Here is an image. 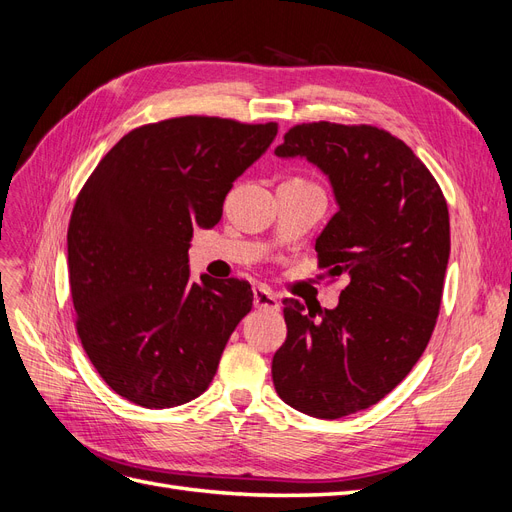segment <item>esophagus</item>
I'll return each instance as SVG.
<instances>
[{"mask_svg": "<svg viewBox=\"0 0 512 512\" xmlns=\"http://www.w3.org/2000/svg\"><path fill=\"white\" fill-rule=\"evenodd\" d=\"M254 307L260 311H279L281 303L269 288L254 286Z\"/></svg>", "mask_w": 512, "mask_h": 512, "instance_id": "esophagus-1", "label": "esophagus"}]
</instances>
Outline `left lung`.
I'll use <instances>...</instances> for the list:
<instances>
[{"instance_id":"left-lung-1","label":"left lung","mask_w":512,"mask_h":512,"mask_svg":"<svg viewBox=\"0 0 512 512\" xmlns=\"http://www.w3.org/2000/svg\"><path fill=\"white\" fill-rule=\"evenodd\" d=\"M275 154L328 175L339 211L315 239L317 264L349 284L320 317L286 298L273 385L292 409L339 419L377 404L424 354L443 298L449 209L428 167L377 127L303 122Z\"/></svg>"}]
</instances>
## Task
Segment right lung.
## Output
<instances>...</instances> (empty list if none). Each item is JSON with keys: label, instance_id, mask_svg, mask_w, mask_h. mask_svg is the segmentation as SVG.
Listing matches in <instances>:
<instances>
[{"label": "right lung", "instance_id": "add662e5", "mask_svg": "<svg viewBox=\"0 0 512 512\" xmlns=\"http://www.w3.org/2000/svg\"><path fill=\"white\" fill-rule=\"evenodd\" d=\"M275 135L277 122H150L122 137L82 186L67 228L76 330L122 398L169 409L214 379L254 292L235 277L190 281V237L218 224L233 182Z\"/></svg>", "mask_w": 512, "mask_h": 512}]
</instances>
